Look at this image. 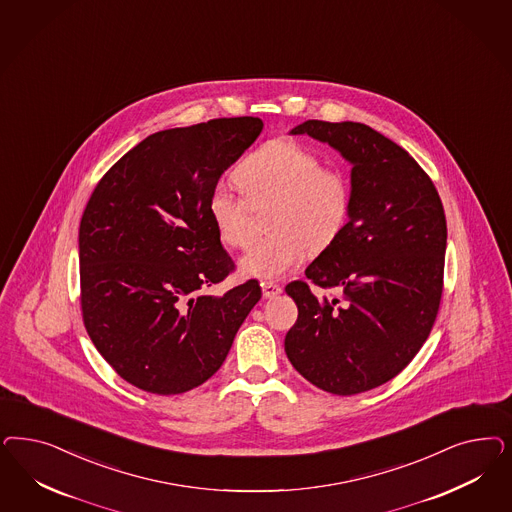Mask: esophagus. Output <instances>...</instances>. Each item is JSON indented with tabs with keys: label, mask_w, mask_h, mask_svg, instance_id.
<instances>
[{
	"label": "esophagus",
	"mask_w": 512,
	"mask_h": 512,
	"mask_svg": "<svg viewBox=\"0 0 512 512\" xmlns=\"http://www.w3.org/2000/svg\"><path fill=\"white\" fill-rule=\"evenodd\" d=\"M262 292H264L265 299H273V297L281 296L282 288L275 282H264Z\"/></svg>",
	"instance_id": "obj_1"
}]
</instances>
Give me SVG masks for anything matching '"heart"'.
<instances>
[{
    "mask_svg": "<svg viewBox=\"0 0 512 512\" xmlns=\"http://www.w3.org/2000/svg\"><path fill=\"white\" fill-rule=\"evenodd\" d=\"M233 179L252 207L271 203L264 239L248 245L239 271L254 279H279L303 264L314 247H328L345 230L352 186L337 165H322L314 150L294 139H271L237 165ZM246 201V202H247ZM228 186L215 184L205 211L222 245H245L248 206Z\"/></svg>",
    "mask_w": 512,
    "mask_h": 512,
    "instance_id": "obj_1",
    "label": "heart"
}]
</instances>
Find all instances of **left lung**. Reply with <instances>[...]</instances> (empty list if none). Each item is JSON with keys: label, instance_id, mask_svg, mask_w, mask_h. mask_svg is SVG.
<instances>
[{"label": "left lung", "instance_id": "obj_1", "mask_svg": "<svg viewBox=\"0 0 512 512\" xmlns=\"http://www.w3.org/2000/svg\"><path fill=\"white\" fill-rule=\"evenodd\" d=\"M290 133L328 143L352 165V207L345 230L305 269L343 301L290 282L297 322L284 350L316 388L362 394L401 373L433 328L445 271L443 203L413 156L365 124L307 120Z\"/></svg>", "mask_w": 512, "mask_h": 512}]
</instances>
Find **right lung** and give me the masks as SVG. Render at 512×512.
<instances>
[{
    "instance_id": "obj_1",
    "label": "right lung",
    "mask_w": 512,
    "mask_h": 512,
    "mask_svg": "<svg viewBox=\"0 0 512 512\" xmlns=\"http://www.w3.org/2000/svg\"><path fill=\"white\" fill-rule=\"evenodd\" d=\"M262 130L260 118L237 116L152 133L86 203L84 328L105 362L145 392L175 396L211 379L262 297L258 281L224 296L199 294L235 267L205 201Z\"/></svg>"
}]
</instances>
